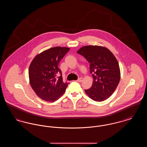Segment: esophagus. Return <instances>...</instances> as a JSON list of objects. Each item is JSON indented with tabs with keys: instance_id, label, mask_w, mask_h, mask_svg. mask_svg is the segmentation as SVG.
<instances>
[{
	"instance_id": "esophagus-1",
	"label": "esophagus",
	"mask_w": 147,
	"mask_h": 147,
	"mask_svg": "<svg viewBox=\"0 0 147 147\" xmlns=\"http://www.w3.org/2000/svg\"><path fill=\"white\" fill-rule=\"evenodd\" d=\"M83 81V78H79L78 80H77V82H82Z\"/></svg>"
}]
</instances>
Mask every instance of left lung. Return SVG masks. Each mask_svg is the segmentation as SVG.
<instances>
[{"label": "left lung", "instance_id": "obj_1", "mask_svg": "<svg viewBox=\"0 0 147 147\" xmlns=\"http://www.w3.org/2000/svg\"><path fill=\"white\" fill-rule=\"evenodd\" d=\"M77 53L90 63V71L94 81L91 88L85 90L89 98L102 101L111 96L120 80V70L116 58L105 47L86 46Z\"/></svg>", "mask_w": 147, "mask_h": 147}]
</instances>
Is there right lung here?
Here are the masks:
<instances>
[{
  "label": "right lung",
  "instance_id": "right-lung-1",
  "mask_svg": "<svg viewBox=\"0 0 147 147\" xmlns=\"http://www.w3.org/2000/svg\"><path fill=\"white\" fill-rule=\"evenodd\" d=\"M69 49L61 47L49 49L36 56L31 63L28 69L30 83L42 100L55 102L65 92L69 83L63 82L62 71L58 66Z\"/></svg>",
  "mask_w": 147,
  "mask_h": 147
}]
</instances>
